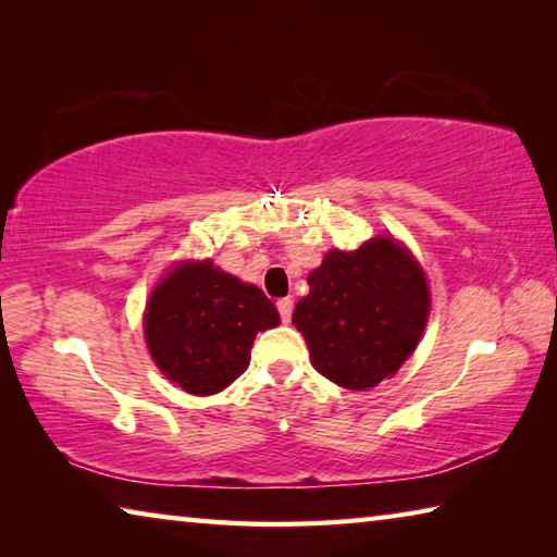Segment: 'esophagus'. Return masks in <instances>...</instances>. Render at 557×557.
<instances>
[{"mask_svg":"<svg viewBox=\"0 0 557 557\" xmlns=\"http://www.w3.org/2000/svg\"><path fill=\"white\" fill-rule=\"evenodd\" d=\"M292 307H295V301H292L289 297L277 301V312H280V319H282V322H285V324H289V319H292Z\"/></svg>","mask_w":557,"mask_h":557,"instance_id":"obj_1","label":"esophagus"}]
</instances>
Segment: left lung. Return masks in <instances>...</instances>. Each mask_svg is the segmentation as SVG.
I'll return each instance as SVG.
<instances>
[{"instance_id":"8db88e82","label":"left lung","mask_w":557,"mask_h":557,"mask_svg":"<svg viewBox=\"0 0 557 557\" xmlns=\"http://www.w3.org/2000/svg\"><path fill=\"white\" fill-rule=\"evenodd\" d=\"M292 314L314 369L348 391L388 379L418 346L430 314L428 277L388 235L329 250Z\"/></svg>"}]
</instances>
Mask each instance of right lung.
Segmentation results:
<instances>
[{"label":"right lung","mask_w":557,"mask_h":557,"mask_svg":"<svg viewBox=\"0 0 557 557\" xmlns=\"http://www.w3.org/2000/svg\"><path fill=\"white\" fill-rule=\"evenodd\" d=\"M277 324V309L262 289L211 260H186L152 289L145 338L169 381L191 395H213L248 369L256 334Z\"/></svg>","instance_id":"1"}]
</instances>
